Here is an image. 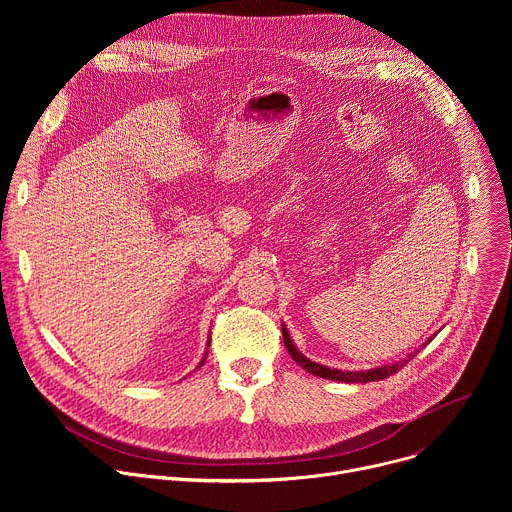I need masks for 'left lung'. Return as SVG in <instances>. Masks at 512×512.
Listing matches in <instances>:
<instances>
[{"label": "left lung", "mask_w": 512, "mask_h": 512, "mask_svg": "<svg viewBox=\"0 0 512 512\" xmlns=\"http://www.w3.org/2000/svg\"><path fill=\"white\" fill-rule=\"evenodd\" d=\"M283 342H285V348L289 350V354L294 356V360H296L298 364H302V367H304L308 373H312V375H316V377H322V379L342 381V383H371V381L387 379V377H391V375L399 373V371L405 367V364L413 358V354H411V356H409V358H405V360H399V362L387 364V367L371 369V371H364V373H348V371H338V369L322 367V364H316V362H312L310 358L302 356V354L298 352V348L294 346V342H291V338H289V334H287V330H285V328H283ZM427 342H431V338H429ZM415 354H417V352H415Z\"/></svg>", "instance_id": "left-lung-1"}]
</instances>
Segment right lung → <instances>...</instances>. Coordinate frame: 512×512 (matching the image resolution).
Returning <instances> with one entry per match:
<instances>
[{"label": "right lung", "mask_w": 512, "mask_h": 512, "mask_svg": "<svg viewBox=\"0 0 512 512\" xmlns=\"http://www.w3.org/2000/svg\"><path fill=\"white\" fill-rule=\"evenodd\" d=\"M202 362H204V360H202ZM202 362H200V364H202Z\"/></svg>", "instance_id": "1"}]
</instances>
